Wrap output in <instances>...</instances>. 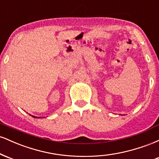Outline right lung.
I'll return each instance as SVG.
<instances>
[{
	"instance_id": "right-lung-1",
	"label": "right lung",
	"mask_w": 159,
	"mask_h": 159,
	"mask_svg": "<svg viewBox=\"0 0 159 159\" xmlns=\"http://www.w3.org/2000/svg\"><path fill=\"white\" fill-rule=\"evenodd\" d=\"M30 116H32L33 117H34V118H40V117H37V116H33V115H30Z\"/></svg>"
}]
</instances>
